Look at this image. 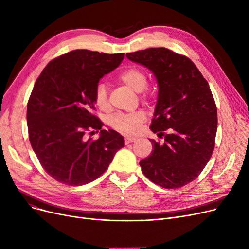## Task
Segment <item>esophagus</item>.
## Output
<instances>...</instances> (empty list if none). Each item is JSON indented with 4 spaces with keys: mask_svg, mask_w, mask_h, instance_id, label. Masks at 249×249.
Segmentation results:
<instances>
[{
    "mask_svg": "<svg viewBox=\"0 0 249 249\" xmlns=\"http://www.w3.org/2000/svg\"><path fill=\"white\" fill-rule=\"evenodd\" d=\"M136 141V137H132V136H127L125 137V144H129V143H132Z\"/></svg>",
    "mask_w": 249,
    "mask_h": 249,
    "instance_id": "1",
    "label": "esophagus"
}]
</instances>
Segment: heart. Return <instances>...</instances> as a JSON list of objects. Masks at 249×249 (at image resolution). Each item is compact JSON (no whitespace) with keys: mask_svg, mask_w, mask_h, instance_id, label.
<instances>
[{"mask_svg":"<svg viewBox=\"0 0 249 249\" xmlns=\"http://www.w3.org/2000/svg\"><path fill=\"white\" fill-rule=\"evenodd\" d=\"M119 80L131 89L137 91V93H141V91L144 90L148 83L146 72L136 67H131L122 71L119 75ZM95 103L97 107L103 111L109 109L108 91L106 86L103 83L98 84L96 87ZM144 120L145 115L141 111L128 114L117 113L110 119V124L116 130L131 133L136 131L138 126Z\"/></svg>","mask_w":249,"mask_h":249,"instance_id":"b5f03b06","label":"heart"}]
</instances>
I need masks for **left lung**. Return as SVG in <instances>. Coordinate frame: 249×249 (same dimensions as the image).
<instances>
[{
  "instance_id": "obj_1",
  "label": "left lung",
  "mask_w": 249,
  "mask_h": 249,
  "mask_svg": "<svg viewBox=\"0 0 249 249\" xmlns=\"http://www.w3.org/2000/svg\"><path fill=\"white\" fill-rule=\"evenodd\" d=\"M126 57L147 68L159 86L150 129L164 142L149 139L153 150L139 162L141 171L162 188L184 187L198 178L214 150L217 108L210 87L190 58L167 48Z\"/></svg>"
}]
</instances>
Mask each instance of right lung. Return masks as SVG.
Instances as JSON below:
<instances>
[{
    "mask_svg": "<svg viewBox=\"0 0 249 249\" xmlns=\"http://www.w3.org/2000/svg\"><path fill=\"white\" fill-rule=\"evenodd\" d=\"M76 49L51 60L36 80L27 104L31 146L45 172L59 182L82 186L97 179L124 147V138L104 125L95 111L101 78L124 59ZM100 131L96 141L89 135Z\"/></svg>",
    "mask_w": 249,
    "mask_h": 249,
    "instance_id": "right-lung-1",
    "label": "right lung"
}]
</instances>
